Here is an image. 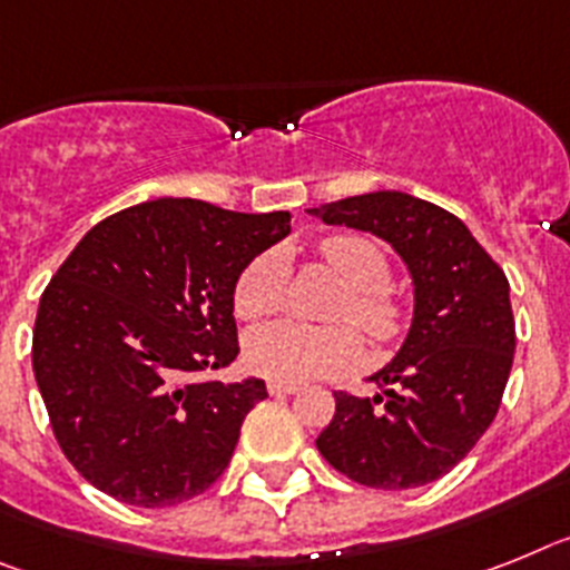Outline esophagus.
<instances>
[{
  "label": "esophagus",
  "instance_id": "obj_1",
  "mask_svg": "<svg viewBox=\"0 0 570 570\" xmlns=\"http://www.w3.org/2000/svg\"><path fill=\"white\" fill-rule=\"evenodd\" d=\"M266 390H269V395H292L298 393V384H292V381H269Z\"/></svg>",
  "mask_w": 570,
  "mask_h": 570
}]
</instances>
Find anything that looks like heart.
I'll use <instances>...</instances> for the list:
<instances>
[{
    "instance_id": "b5f03b06",
    "label": "heart",
    "mask_w": 570,
    "mask_h": 570,
    "mask_svg": "<svg viewBox=\"0 0 570 570\" xmlns=\"http://www.w3.org/2000/svg\"><path fill=\"white\" fill-rule=\"evenodd\" d=\"M321 257L350 286L341 315L375 341L399 330V306L381 286L390 278L387 255L361 235H333L321 244ZM286 298V264L281 252H264L246 264L235 284V313L264 318L278 313ZM361 358L358 335L350 326H309L301 321H272L246 335V361L272 381H306L338 375Z\"/></svg>"
}]
</instances>
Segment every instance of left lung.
I'll use <instances>...</instances> for the list:
<instances>
[{"instance_id":"left-lung-1","label":"left lung","mask_w":570,"mask_h":570,"mask_svg":"<svg viewBox=\"0 0 570 570\" xmlns=\"http://www.w3.org/2000/svg\"><path fill=\"white\" fill-rule=\"evenodd\" d=\"M326 226L387 240L413 278V321L373 399L335 393L318 453L375 491L442 479L491 428L511 375V286L456 215L404 191H370L306 209Z\"/></svg>"}]
</instances>
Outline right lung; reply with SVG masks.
Instances as JSON below:
<instances>
[{
  "mask_svg": "<svg viewBox=\"0 0 570 570\" xmlns=\"http://www.w3.org/2000/svg\"><path fill=\"white\" fill-rule=\"evenodd\" d=\"M289 217L160 197L100 220L59 266L33 324V375L59 448L97 491L171 508L224 473L266 384L195 375L240 353L235 284Z\"/></svg>",
  "mask_w": 570,
  "mask_h": 570,
  "instance_id": "right-lung-1",
  "label": "right lung"
}]
</instances>
